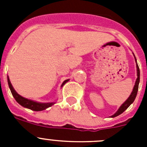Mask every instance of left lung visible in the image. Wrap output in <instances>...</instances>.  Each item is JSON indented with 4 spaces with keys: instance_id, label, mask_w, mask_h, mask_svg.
Returning a JSON list of instances; mask_svg holds the SVG:
<instances>
[{
    "instance_id": "left-lung-1",
    "label": "left lung",
    "mask_w": 147,
    "mask_h": 147,
    "mask_svg": "<svg viewBox=\"0 0 147 147\" xmlns=\"http://www.w3.org/2000/svg\"><path fill=\"white\" fill-rule=\"evenodd\" d=\"M133 54V53H132ZM134 55V57H135V61H136V68H137V79H136V83H135V85L133 87V89H132V91L131 93V94L129 95V96L128 97L127 100H126L125 102L124 103L122 104L120 106V107L119 108V110L115 113L113 115H111L110 117L111 118H114V117H116L118 115H121L123 112H124L126 110H127L128 107H129V105L133 103V102L135 101L136 99V97L137 96V93H138V85H139V82H140V70H139V67L138 65V63H137V59L136 58V56L135 54H133Z\"/></svg>"
}]
</instances>
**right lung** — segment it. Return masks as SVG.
Instances as JSON below:
<instances>
[{"label": "right lung", "instance_id": "right-lung-1", "mask_svg": "<svg viewBox=\"0 0 147 147\" xmlns=\"http://www.w3.org/2000/svg\"><path fill=\"white\" fill-rule=\"evenodd\" d=\"M69 80H65L63 82H62V85H61V88L63 87V85L65 84L67 82H68ZM7 81L8 84H9V89L11 92V94H12L13 97L15 98V99L16 100L18 104H20L21 106H23V107H26V108L30 109V110H34V111H42V110H45V109L49 108V107H51L52 105H54L55 104V102H46V103H42V102H35L34 100L28 99L26 98H24V97L21 96L20 95L18 94L16 92L14 88H13L12 85L11 84V82L9 80V78L7 76Z\"/></svg>", "mask_w": 147, "mask_h": 147}]
</instances>
